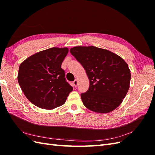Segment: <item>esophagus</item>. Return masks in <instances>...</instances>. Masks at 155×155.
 <instances>
[{"instance_id":"esophagus-1","label":"esophagus","mask_w":155,"mask_h":155,"mask_svg":"<svg viewBox=\"0 0 155 155\" xmlns=\"http://www.w3.org/2000/svg\"><path fill=\"white\" fill-rule=\"evenodd\" d=\"M73 83H74V85L75 87H78V82L77 79H75V80L73 81Z\"/></svg>"}]
</instances>
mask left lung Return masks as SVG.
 <instances>
[{
	"mask_svg": "<svg viewBox=\"0 0 155 155\" xmlns=\"http://www.w3.org/2000/svg\"><path fill=\"white\" fill-rule=\"evenodd\" d=\"M86 70L88 91L82 93L83 105L97 113H109L123 101L130 87V70L119 55L94 46H75L70 50Z\"/></svg>",
	"mask_w": 155,
	"mask_h": 155,
	"instance_id": "8db88e82",
	"label": "left lung"
}]
</instances>
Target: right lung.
<instances>
[{"label":"right lung","mask_w":155,"mask_h":155,"mask_svg":"<svg viewBox=\"0 0 155 155\" xmlns=\"http://www.w3.org/2000/svg\"><path fill=\"white\" fill-rule=\"evenodd\" d=\"M68 52L66 47L51 48L30 56L20 64L18 84L27 99L35 106L54 109L63 105L72 91L61 68Z\"/></svg>","instance_id":"1"}]
</instances>
